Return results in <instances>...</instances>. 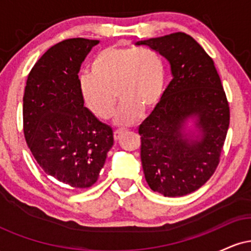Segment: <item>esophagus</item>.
I'll use <instances>...</instances> for the list:
<instances>
[{"label": "esophagus", "mask_w": 251, "mask_h": 251, "mask_svg": "<svg viewBox=\"0 0 251 251\" xmlns=\"http://www.w3.org/2000/svg\"><path fill=\"white\" fill-rule=\"evenodd\" d=\"M126 131H127V129H124V128H120V129H117V131H114V133H113L114 140H119L120 137H122V134Z\"/></svg>", "instance_id": "obj_1"}]
</instances>
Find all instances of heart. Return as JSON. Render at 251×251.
<instances>
[{
	"label": "heart",
	"mask_w": 251,
	"mask_h": 251,
	"mask_svg": "<svg viewBox=\"0 0 251 251\" xmlns=\"http://www.w3.org/2000/svg\"><path fill=\"white\" fill-rule=\"evenodd\" d=\"M91 75L80 79V93L92 113L101 120L113 114L117 97L122 100L116 123L133 124L140 113L152 111L162 100L165 67L151 48L107 47L100 50L89 66Z\"/></svg>",
	"instance_id": "b5f03b06"
}]
</instances>
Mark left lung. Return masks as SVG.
Instances as JSON below:
<instances>
[{
  "label": "left lung",
  "instance_id": "1",
  "mask_svg": "<svg viewBox=\"0 0 251 251\" xmlns=\"http://www.w3.org/2000/svg\"><path fill=\"white\" fill-rule=\"evenodd\" d=\"M169 60L174 79L139 126L140 158L149 186L165 197L196 191L214 175L230 124V107L212 59L185 33L135 43ZM196 117L202 135L188 140L182 126Z\"/></svg>",
  "mask_w": 251,
  "mask_h": 251
}]
</instances>
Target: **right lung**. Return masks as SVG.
<instances>
[{"label": "right lung", "instance_id": "right-lung-1", "mask_svg": "<svg viewBox=\"0 0 251 251\" xmlns=\"http://www.w3.org/2000/svg\"><path fill=\"white\" fill-rule=\"evenodd\" d=\"M98 40H63L46 51L28 74L24 133L46 175L71 190L91 188L113 145V131L83 106L80 66Z\"/></svg>", "mask_w": 251, "mask_h": 251}]
</instances>
